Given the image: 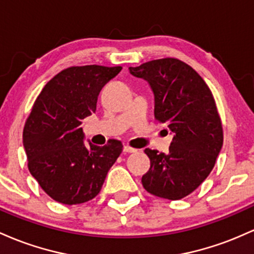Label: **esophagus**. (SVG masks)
<instances>
[{"label": "esophagus", "mask_w": 254, "mask_h": 254, "mask_svg": "<svg viewBox=\"0 0 254 254\" xmlns=\"http://www.w3.org/2000/svg\"><path fill=\"white\" fill-rule=\"evenodd\" d=\"M124 151L125 152H127V153H133V152H136V149H133V147H130V146H124Z\"/></svg>", "instance_id": "1"}]
</instances>
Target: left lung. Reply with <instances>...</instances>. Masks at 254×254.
I'll return each mask as SVG.
<instances>
[{
  "label": "left lung",
  "mask_w": 254,
  "mask_h": 254,
  "mask_svg": "<svg viewBox=\"0 0 254 254\" xmlns=\"http://www.w3.org/2000/svg\"><path fill=\"white\" fill-rule=\"evenodd\" d=\"M155 95V119L173 133L169 153L146 149L151 167L144 189L179 200L198 189L211 173L223 145V128L211 90L190 65L174 58L129 67Z\"/></svg>",
  "instance_id": "8db88e82"
}]
</instances>
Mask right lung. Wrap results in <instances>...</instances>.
Instances as JSON below:
<instances>
[{"label":"right lung","instance_id":"1","mask_svg":"<svg viewBox=\"0 0 254 254\" xmlns=\"http://www.w3.org/2000/svg\"><path fill=\"white\" fill-rule=\"evenodd\" d=\"M122 67L74 65L43 87L26 120L22 142L31 175L50 198L64 205L86 203L101 192L107 174L122 152L110 139L85 146L81 120L96 112L102 87Z\"/></svg>","mask_w":254,"mask_h":254}]
</instances>
